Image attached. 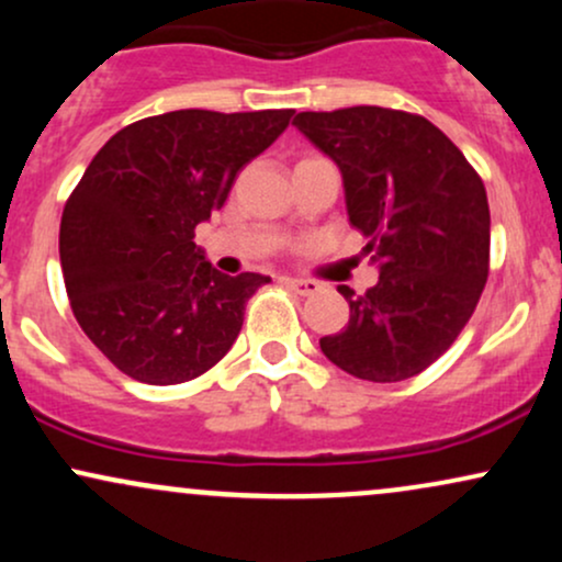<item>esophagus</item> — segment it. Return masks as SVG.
Returning a JSON list of instances; mask_svg holds the SVG:
<instances>
[{"mask_svg":"<svg viewBox=\"0 0 562 562\" xmlns=\"http://www.w3.org/2000/svg\"><path fill=\"white\" fill-rule=\"evenodd\" d=\"M285 285L299 295H314L319 290L317 280H299V277H285Z\"/></svg>","mask_w":562,"mask_h":562,"instance_id":"obj_1","label":"esophagus"}]
</instances>
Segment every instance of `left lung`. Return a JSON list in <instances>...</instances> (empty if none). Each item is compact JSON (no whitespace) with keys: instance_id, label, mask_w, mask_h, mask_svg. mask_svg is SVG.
Masks as SVG:
<instances>
[{"instance_id":"obj_1","label":"left lung","mask_w":562,"mask_h":562,"mask_svg":"<svg viewBox=\"0 0 562 562\" xmlns=\"http://www.w3.org/2000/svg\"><path fill=\"white\" fill-rule=\"evenodd\" d=\"M293 124L338 164L348 222L380 269L364 295L338 288L351 314L319 338L322 353L372 383L420 375L454 344L486 285V187L423 115L357 105L299 113Z\"/></svg>"}]
</instances>
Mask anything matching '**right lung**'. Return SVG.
I'll return each mask as SVG.
<instances>
[{
  "label": "right lung",
  "instance_id": "obj_1",
  "mask_svg": "<svg viewBox=\"0 0 562 562\" xmlns=\"http://www.w3.org/2000/svg\"><path fill=\"white\" fill-rule=\"evenodd\" d=\"M293 111H171L102 145L60 222L63 280L87 338L128 378L173 385L203 375L240 335L269 277L222 274L195 227L237 171L285 132Z\"/></svg>",
  "mask_w": 562,
  "mask_h": 562
}]
</instances>
